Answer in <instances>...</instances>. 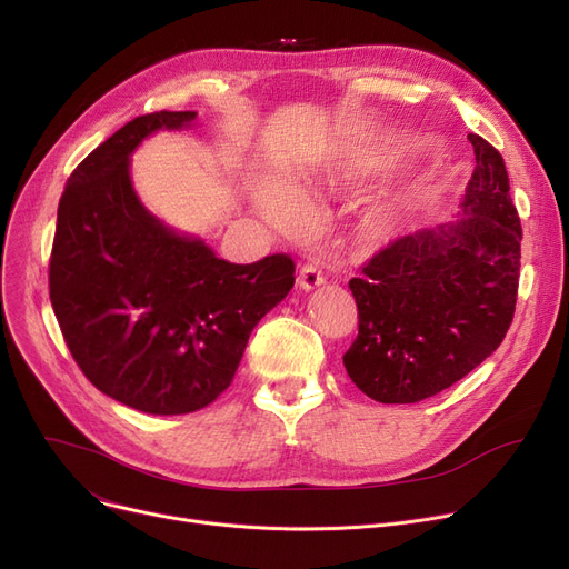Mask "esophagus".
<instances>
[{"instance_id": "34e87169", "label": "esophagus", "mask_w": 569, "mask_h": 569, "mask_svg": "<svg viewBox=\"0 0 569 569\" xmlns=\"http://www.w3.org/2000/svg\"><path fill=\"white\" fill-rule=\"evenodd\" d=\"M323 281H326L323 271H320V267H318L316 262H305V264H300V271H298V286H300L302 290H311V288L320 286Z\"/></svg>"}]
</instances>
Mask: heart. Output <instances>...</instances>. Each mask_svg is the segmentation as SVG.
I'll return each instance as SVG.
<instances>
[{
  "mask_svg": "<svg viewBox=\"0 0 569 569\" xmlns=\"http://www.w3.org/2000/svg\"><path fill=\"white\" fill-rule=\"evenodd\" d=\"M260 207L271 223H277L286 230H298L305 220V211H302L300 202L288 192H267L262 197Z\"/></svg>",
  "mask_w": 569,
  "mask_h": 569,
  "instance_id": "obj_1",
  "label": "heart"
}]
</instances>
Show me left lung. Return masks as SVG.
<instances>
[{
  "label": "left lung",
  "mask_w": 569,
  "mask_h": 569,
  "mask_svg": "<svg viewBox=\"0 0 569 569\" xmlns=\"http://www.w3.org/2000/svg\"><path fill=\"white\" fill-rule=\"evenodd\" d=\"M477 167L462 218L390 241L351 279L358 337L351 381L383 405L421 402L453 386L502 343L516 311L521 220L496 146L467 134Z\"/></svg>",
  "instance_id": "left-lung-1"
}]
</instances>
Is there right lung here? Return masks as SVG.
Instances as JSON below:
<instances>
[{
    "mask_svg": "<svg viewBox=\"0 0 569 569\" xmlns=\"http://www.w3.org/2000/svg\"><path fill=\"white\" fill-rule=\"evenodd\" d=\"M194 116H139L71 171L48 264L51 305L81 372L109 398L158 416L211 405L232 383L258 320L295 283L290 256L232 264L141 207L130 153Z\"/></svg>",
    "mask_w": 569,
    "mask_h": 569,
    "instance_id": "obj_1",
    "label": "right lung"
}]
</instances>
